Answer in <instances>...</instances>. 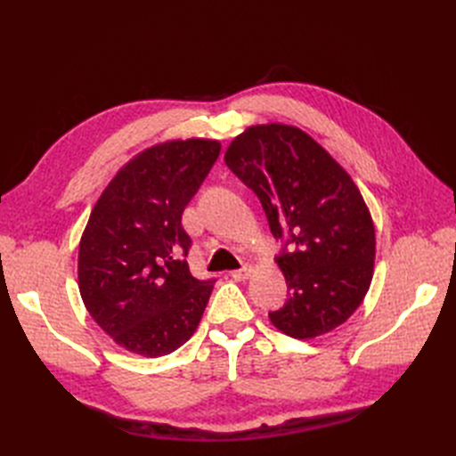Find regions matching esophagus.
<instances>
[{"label":"esophagus","mask_w":456,"mask_h":456,"mask_svg":"<svg viewBox=\"0 0 456 456\" xmlns=\"http://www.w3.org/2000/svg\"><path fill=\"white\" fill-rule=\"evenodd\" d=\"M253 273V266L251 265H243L240 270H232L230 272V275L236 281H245L247 278H249V275Z\"/></svg>","instance_id":"34e87169"}]
</instances>
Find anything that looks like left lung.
Masks as SVG:
<instances>
[{"label":"left lung","instance_id":"1","mask_svg":"<svg viewBox=\"0 0 456 456\" xmlns=\"http://www.w3.org/2000/svg\"><path fill=\"white\" fill-rule=\"evenodd\" d=\"M224 161L262 203L281 240L275 256L287 302L270 322L293 338H314L362 305L375 266V226L350 175L293 126L268 123L232 141Z\"/></svg>","mask_w":456,"mask_h":456}]
</instances>
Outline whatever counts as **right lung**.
<instances>
[{
  "label": "right lung",
  "mask_w": 456,
  "mask_h": 456,
  "mask_svg": "<svg viewBox=\"0 0 456 456\" xmlns=\"http://www.w3.org/2000/svg\"><path fill=\"white\" fill-rule=\"evenodd\" d=\"M220 154L218 141L156 144L121 167L79 241V293L116 344L167 355L196 333L215 280L190 273L183 213Z\"/></svg>",
  "instance_id": "right-lung-1"
}]
</instances>
